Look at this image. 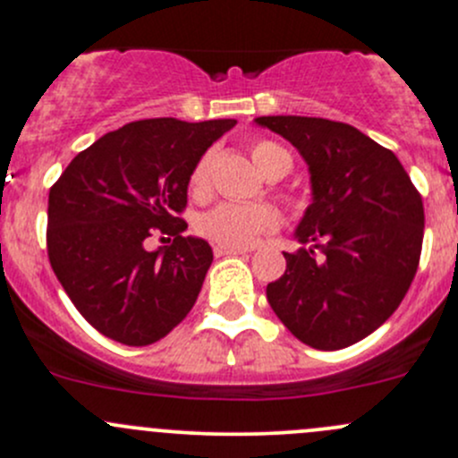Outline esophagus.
Listing matches in <instances>:
<instances>
[{
	"instance_id": "34e87169",
	"label": "esophagus",
	"mask_w": 458,
	"mask_h": 458,
	"mask_svg": "<svg viewBox=\"0 0 458 458\" xmlns=\"http://www.w3.org/2000/svg\"><path fill=\"white\" fill-rule=\"evenodd\" d=\"M246 248H228V246H215V257H233V255H243Z\"/></svg>"
}]
</instances>
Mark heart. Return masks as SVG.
Wrapping results in <instances>:
<instances>
[{"mask_svg": "<svg viewBox=\"0 0 458 458\" xmlns=\"http://www.w3.org/2000/svg\"><path fill=\"white\" fill-rule=\"evenodd\" d=\"M250 157L263 177L279 173L281 168L290 170V155L285 148L275 141H255L250 146ZM208 173H210V157L203 155L191 173V191L203 195L208 191ZM279 225L275 208L266 203H237L224 201L212 210L203 212L197 221V233L216 246L246 248L255 243L259 234L272 233Z\"/></svg>", "mask_w": 458, "mask_h": 458, "instance_id": "obj_1", "label": "heart"}]
</instances>
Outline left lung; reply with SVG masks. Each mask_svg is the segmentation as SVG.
<instances>
[{"instance_id": "obj_1", "label": "left lung", "mask_w": 458, "mask_h": 458, "mask_svg": "<svg viewBox=\"0 0 458 458\" xmlns=\"http://www.w3.org/2000/svg\"><path fill=\"white\" fill-rule=\"evenodd\" d=\"M255 123L288 140L310 170L312 203L266 297L317 350L372 335L399 308L419 267L423 201L396 155L350 123L276 114Z\"/></svg>"}]
</instances>
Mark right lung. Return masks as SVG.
I'll return each mask as SVG.
<instances>
[{"instance_id": "1", "label": "right lung", "mask_w": 458, "mask_h": 458, "mask_svg": "<svg viewBox=\"0 0 458 458\" xmlns=\"http://www.w3.org/2000/svg\"><path fill=\"white\" fill-rule=\"evenodd\" d=\"M234 119H141L108 132L68 164L48 195V259L95 330L123 345L164 339L195 306L212 248L179 212L191 173ZM155 232L174 236L148 253Z\"/></svg>"}]
</instances>
